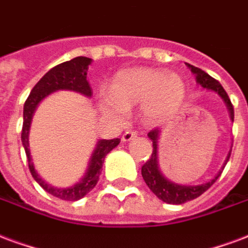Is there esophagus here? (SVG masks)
Instances as JSON below:
<instances>
[{
	"instance_id": "1",
	"label": "esophagus",
	"mask_w": 248,
	"mask_h": 248,
	"mask_svg": "<svg viewBox=\"0 0 248 248\" xmlns=\"http://www.w3.org/2000/svg\"><path fill=\"white\" fill-rule=\"evenodd\" d=\"M138 137V133L137 131H126V133H124V135H122V140L124 142H130L131 139L137 138Z\"/></svg>"
}]
</instances>
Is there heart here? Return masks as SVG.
I'll return each instance as SVG.
<instances>
[{"mask_svg":"<svg viewBox=\"0 0 248 248\" xmlns=\"http://www.w3.org/2000/svg\"><path fill=\"white\" fill-rule=\"evenodd\" d=\"M184 82L175 73L155 68H133L119 73L113 91L100 92V108L110 118L124 119L130 108L143 105V115L159 122L170 115L184 98Z\"/></svg>","mask_w":248,"mask_h":248,"instance_id":"heart-1","label":"heart"}]
</instances>
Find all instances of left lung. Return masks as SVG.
<instances>
[{
	"label": "left lung",
	"mask_w": 248,
	"mask_h": 248,
	"mask_svg": "<svg viewBox=\"0 0 248 248\" xmlns=\"http://www.w3.org/2000/svg\"><path fill=\"white\" fill-rule=\"evenodd\" d=\"M188 67L192 69V72L196 75V78H197V82L200 85H202L203 88L206 89H210V91L217 92L218 94L223 98V101L226 102L227 108L230 110V117L234 121V106H232V101L227 96L226 91L223 89L221 84L213 78L212 76H209L208 73L203 72L202 69L194 67V65H190L188 64ZM157 133L159 130L154 129L148 133V138L152 140V154L150 159H148L144 164L142 166V176L146 184L150 189L152 190V193L156 194L157 199H160L161 201H164L167 203H184L186 201H190V200H194L200 197L203 192L212 186L218 177L221 176L222 172H219L213 180L205 183V184L201 185H193V186H186V185H179L175 184V183H170V180H167L164 176L161 175L160 170H159V167H157V157H156V148H157ZM230 155L232 152L229 154L226 161H229L230 159ZM226 164V163H225Z\"/></svg>",
	"instance_id": "1"
}]
</instances>
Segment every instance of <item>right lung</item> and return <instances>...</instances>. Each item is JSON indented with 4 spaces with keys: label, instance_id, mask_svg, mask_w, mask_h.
Returning a JSON list of instances; mask_svg holds the SVG:
<instances>
[{
    "label": "right lung",
    "instance_id": "right-lung-1",
    "mask_svg": "<svg viewBox=\"0 0 248 248\" xmlns=\"http://www.w3.org/2000/svg\"><path fill=\"white\" fill-rule=\"evenodd\" d=\"M92 59L85 58V56H78V58L68 60L64 63L59 64L56 67L51 68L48 72L46 73L39 81L36 82L35 87L32 88L30 94L27 97L23 108V126H22V144L26 151L27 161H29V170L31 175L35 179L38 184L49 194H52L55 197H58L64 201H78L82 199L85 194L91 192L96 186L97 181L100 180L101 168L102 163L105 160V156L109 154L114 147H117L121 142V139H101L97 143V147L93 152V156L89 163L87 173L82 177L81 181H78V184L73 185L71 188H54L49 184H47L45 180H42V177L36 173L34 164L31 163L30 150H29V129H30L31 118L34 114L36 105L40 101L43 100L46 96H48L49 93L55 91H75L91 97L93 91L87 80V69L88 65L91 64Z\"/></svg>",
    "mask_w": 248,
    "mask_h": 248
}]
</instances>
